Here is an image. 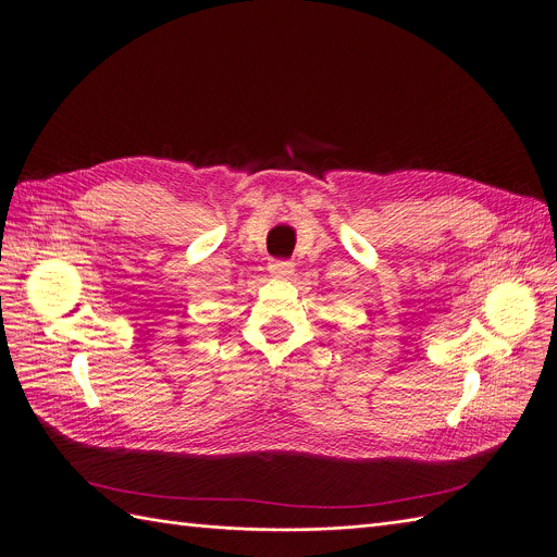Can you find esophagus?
<instances>
[{"mask_svg":"<svg viewBox=\"0 0 557 557\" xmlns=\"http://www.w3.org/2000/svg\"><path fill=\"white\" fill-rule=\"evenodd\" d=\"M270 272L274 276H289L294 272V265L289 263V260H283V258H276L270 263Z\"/></svg>","mask_w":557,"mask_h":557,"instance_id":"1","label":"esophagus"}]
</instances>
